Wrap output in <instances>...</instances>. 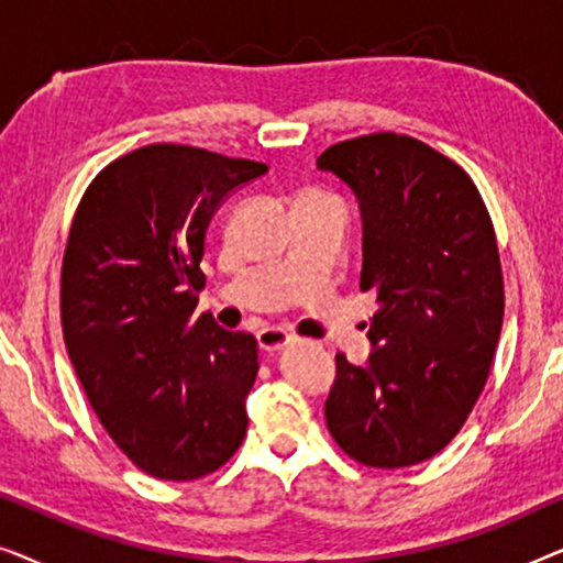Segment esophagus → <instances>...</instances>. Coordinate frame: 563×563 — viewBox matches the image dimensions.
Wrapping results in <instances>:
<instances>
[{"label": "esophagus", "instance_id": "esophagus-1", "mask_svg": "<svg viewBox=\"0 0 563 563\" xmlns=\"http://www.w3.org/2000/svg\"><path fill=\"white\" fill-rule=\"evenodd\" d=\"M256 338H258L261 349L268 353L287 349V345L291 343V335L284 328H264V330H258Z\"/></svg>", "mask_w": 563, "mask_h": 563}]
</instances>
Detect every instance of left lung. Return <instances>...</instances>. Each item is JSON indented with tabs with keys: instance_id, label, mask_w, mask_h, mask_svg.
Segmentation results:
<instances>
[{
	"instance_id": "left-lung-1",
	"label": "left lung",
	"mask_w": 563,
	"mask_h": 563,
	"mask_svg": "<svg viewBox=\"0 0 563 563\" xmlns=\"http://www.w3.org/2000/svg\"><path fill=\"white\" fill-rule=\"evenodd\" d=\"M318 168L358 199L361 291L379 302L366 364L335 356L328 430L364 466L420 464L487 384L505 314L495 228L464 168L410 135L335 143Z\"/></svg>"
}]
</instances>
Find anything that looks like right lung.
Returning <instances> with one entry per match:
<instances>
[{
    "instance_id": "right-lung-1",
    "label": "right lung",
    "mask_w": 563,
    "mask_h": 563,
    "mask_svg": "<svg viewBox=\"0 0 563 563\" xmlns=\"http://www.w3.org/2000/svg\"><path fill=\"white\" fill-rule=\"evenodd\" d=\"M266 172L153 143L104 166L74 214L60 268L68 358L118 449L156 479L218 472L243 443L258 343L195 310L212 214Z\"/></svg>"
}]
</instances>
